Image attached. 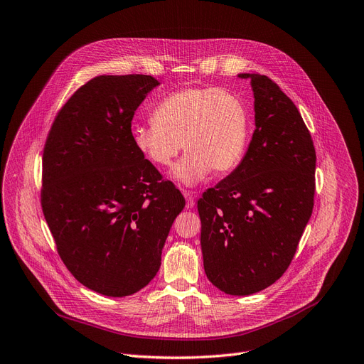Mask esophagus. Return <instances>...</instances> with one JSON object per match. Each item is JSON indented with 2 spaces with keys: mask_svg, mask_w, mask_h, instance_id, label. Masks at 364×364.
I'll list each match as a JSON object with an SVG mask.
<instances>
[{
  "mask_svg": "<svg viewBox=\"0 0 364 364\" xmlns=\"http://www.w3.org/2000/svg\"><path fill=\"white\" fill-rule=\"evenodd\" d=\"M183 195L186 198V208H193L195 205V195L188 191H183Z\"/></svg>",
  "mask_w": 364,
  "mask_h": 364,
  "instance_id": "esophagus-1",
  "label": "esophagus"
}]
</instances>
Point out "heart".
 I'll return each mask as SVG.
<instances>
[{
  "label": "heart",
  "instance_id": "heart-1",
  "mask_svg": "<svg viewBox=\"0 0 364 364\" xmlns=\"http://www.w3.org/2000/svg\"><path fill=\"white\" fill-rule=\"evenodd\" d=\"M150 124L134 126L135 150L157 168H168L181 149L187 151L172 177L195 186L232 171L242 159L250 135V114L238 95L213 86L183 87L153 109Z\"/></svg>",
  "mask_w": 364,
  "mask_h": 364
}]
</instances>
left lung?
<instances>
[{
  "instance_id": "left-lung-1",
  "label": "left lung",
  "mask_w": 364,
  "mask_h": 364,
  "mask_svg": "<svg viewBox=\"0 0 364 364\" xmlns=\"http://www.w3.org/2000/svg\"><path fill=\"white\" fill-rule=\"evenodd\" d=\"M250 78L251 143L241 164L198 200L203 269L218 290L248 296L290 266L314 208L315 149L293 101L269 77Z\"/></svg>"
}]
</instances>
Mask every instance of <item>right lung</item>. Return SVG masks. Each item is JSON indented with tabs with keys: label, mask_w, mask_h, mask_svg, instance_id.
<instances>
[{
	"label": "right lung",
	"mask_w": 364,
	"mask_h": 364,
	"mask_svg": "<svg viewBox=\"0 0 364 364\" xmlns=\"http://www.w3.org/2000/svg\"><path fill=\"white\" fill-rule=\"evenodd\" d=\"M151 75H98L58 113L43 153L41 207L62 262L85 287L131 296L154 278L186 200L131 138Z\"/></svg>",
	"instance_id": "obj_1"
}]
</instances>
